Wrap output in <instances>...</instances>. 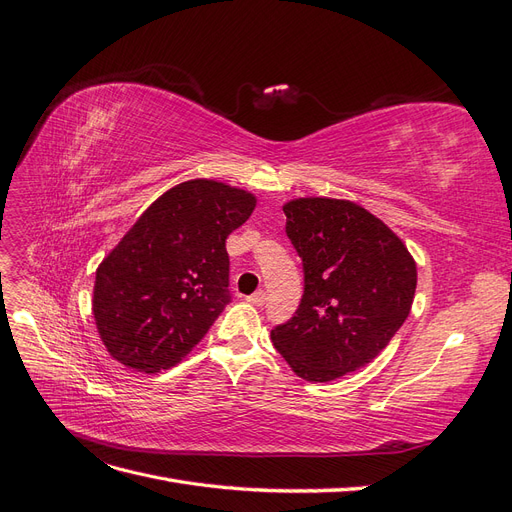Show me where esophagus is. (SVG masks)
<instances>
[{"label": "esophagus", "instance_id": "1", "mask_svg": "<svg viewBox=\"0 0 512 512\" xmlns=\"http://www.w3.org/2000/svg\"><path fill=\"white\" fill-rule=\"evenodd\" d=\"M247 301L254 303V305H265L267 303V292L265 290H258V292L252 294V297H247Z\"/></svg>", "mask_w": 512, "mask_h": 512}]
</instances>
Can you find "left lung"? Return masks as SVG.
Masks as SVG:
<instances>
[{
	"label": "left lung",
	"instance_id": "8db88e82",
	"mask_svg": "<svg viewBox=\"0 0 512 512\" xmlns=\"http://www.w3.org/2000/svg\"><path fill=\"white\" fill-rule=\"evenodd\" d=\"M284 213L303 297L271 331L273 346L307 382L342 378L374 361L406 322L416 265L389 226L350 200L299 198Z\"/></svg>",
	"mask_w": 512,
	"mask_h": 512
}]
</instances>
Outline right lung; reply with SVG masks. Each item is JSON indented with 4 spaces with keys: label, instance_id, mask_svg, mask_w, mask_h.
<instances>
[{
    "label": "right lung",
    "instance_id": "add662e5",
    "mask_svg": "<svg viewBox=\"0 0 512 512\" xmlns=\"http://www.w3.org/2000/svg\"><path fill=\"white\" fill-rule=\"evenodd\" d=\"M256 198L194 179L162 194L96 271L94 318L113 359L136 371L179 363L230 303L226 239Z\"/></svg>",
    "mask_w": 512,
    "mask_h": 512
}]
</instances>
